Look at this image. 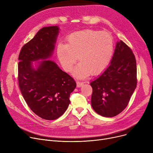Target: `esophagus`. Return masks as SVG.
<instances>
[{"label": "esophagus", "instance_id": "esophagus-1", "mask_svg": "<svg viewBox=\"0 0 153 153\" xmlns=\"http://www.w3.org/2000/svg\"><path fill=\"white\" fill-rule=\"evenodd\" d=\"M76 84H77V87H81V86H82V85H84V83H83V82H79V81H77V82H76Z\"/></svg>", "mask_w": 153, "mask_h": 153}]
</instances>
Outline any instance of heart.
<instances>
[{"label":"heart","instance_id":"b5f03b06","mask_svg":"<svg viewBox=\"0 0 153 153\" xmlns=\"http://www.w3.org/2000/svg\"><path fill=\"white\" fill-rule=\"evenodd\" d=\"M68 42L58 45V57L67 72L72 70L78 58L80 63L74 69L73 76L79 79L101 73L113 55V38L105 31L86 30L76 32L68 36Z\"/></svg>","mask_w":153,"mask_h":153}]
</instances>
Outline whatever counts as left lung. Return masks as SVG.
I'll return each instance as SVG.
<instances>
[{
  "instance_id": "8db88e82",
  "label": "left lung",
  "mask_w": 153,
  "mask_h": 153,
  "mask_svg": "<svg viewBox=\"0 0 153 153\" xmlns=\"http://www.w3.org/2000/svg\"><path fill=\"white\" fill-rule=\"evenodd\" d=\"M137 84L136 62L130 48L117 42L110 65L90 83L91 105L96 113L113 117L126 108Z\"/></svg>"
}]
</instances>
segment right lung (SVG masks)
I'll return each instance as SVG.
<instances>
[{
    "instance_id": "add662e5",
    "label": "right lung",
    "mask_w": 153,
    "mask_h": 153,
    "mask_svg": "<svg viewBox=\"0 0 153 153\" xmlns=\"http://www.w3.org/2000/svg\"><path fill=\"white\" fill-rule=\"evenodd\" d=\"M59 33L58 26L42 28L22 47L19 57L18 79L23 97L36 115L47 120L57 119L66 111L70 94L76 87L74 80L49 59Z\"/></svg>"
}]
</instances>
